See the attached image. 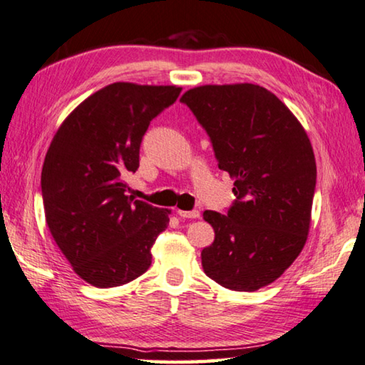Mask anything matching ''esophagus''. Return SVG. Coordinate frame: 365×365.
<instances>
[{"instance_id":"obj_1","label":"esophagus","mask_w":365,"mask_h":365,"mask_svg":"<svg viewBox=\"0 0 365 365\" xmlns=\"http://www.w3.org/2000/svg\"><path fill=\"white\" fill-rule=\"evenodd\" d=\"M175 212H177L180 217H183V219H198V217H200V211H198V210H193V211H182V210H177Z\"/></svg>"}]
</instances>
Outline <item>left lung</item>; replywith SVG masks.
<instances>
[{
  "instance_id": "1",
  "label": "left lung",
  "mask_w": 365,
  "mask_h": 365,
  "mask_svg": "<svg viewBox=\"0 0 365 365\" xmlns=\"http://www.w3.org/2000/svg\"><path fill=\"white\" fill-rule=\"evenodd\" d=\"M180 102L210 136L219 169L235 180L227 212H203L216 234L201 252L205 273L232 291L268 286L309 235L317 165L307 133L257 84L200 86Z\"/></svg>"
}]
</instances>
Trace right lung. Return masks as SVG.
Segmentation results:
<instances>
[{
	"label": "right lung",
	"mask_w": 365,
	"mask_h": 365,
	"mask_svg": "<svg viewBox=\"0 0 365 365\" xmlns=\"http://www.w3.org/2000/svg\"><path fill=\"white\" fill-rule=\"evenodd\" d=\"M177 86L108 84L69 113L42 169L45 219L74 273L96 287L126 284L151 266L169 211L126 196L144 133Z\"/></svg>",
	"instance_id": "add662e5"
}]
</instances>
